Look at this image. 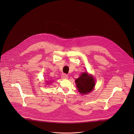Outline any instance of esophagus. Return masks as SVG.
I'll list each match as a JSON object with an SVG mask.
<instances>
[{
    "instance_id": "esophagus-1",
    "label": "esophagus",
    "mask_w": 134,
    "mask_h": 134,
    "mask_svg": "<svg viewBox=\"0 0 134 134\" xmlns=\"http://www.w3.org/2000/svg\"><path fill=\"white\" fill-rule=\"evenodd\" d=\"M62 77L63 79H67V78H68V75H67L66 74L63 73V74L62 75Z\"/></svg>"
}]
</instances>
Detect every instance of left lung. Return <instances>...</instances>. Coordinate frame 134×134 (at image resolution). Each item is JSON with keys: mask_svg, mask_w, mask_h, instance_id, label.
<instances>
[{"mask_svg": "<svg viewBox=\"0 0 134 134\" xmlns=\"http://www.w3.org/2000/svg\"><path fill=\"white\" fill-rule=\"evenodd\" d=\"M75 83L79 92L82 94H87L91 92L95 86L94 79L87 72L83 73L79 78L76 80Z\"/></svg>", "mask_w": 134, "mask_h": 134, "instance_id": "8db88e82", "label": "left lung"}]
</instances>
